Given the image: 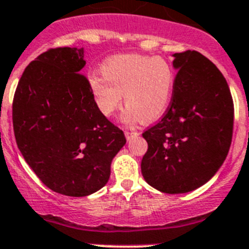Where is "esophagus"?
Returning <instances> with one entry per match:
<instances>
[{"instance_id":"34e87169","label":"esophagus","mask_w":249,"mask_h":249,"mask_svg":"<svg viewBox=\"0 0 249 249\" xmlns=\"http://www.w3.org/2000/svg\"><path fill=\"white\" fill-rule=\"evenodd\" d=\"M124 135H126L127 140H129L131 137H133V136L137 135V132H136L135 129H126V131H124Z\"/></svg>"}]
</instances>
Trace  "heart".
I'll use <instances>...</instances> for the list:
<instances>
[{
	"label": "heart",
	"mask_w": 249,
	"mask_h": 249,
	"mask_svg": "<svg viewBox=\"0 0 249 249\" xmlns=\"http://www.w3.org/2000/svg\"><path fill=\"white\" fill-rule=\"evenodd\" d=\"M102 76L92 74L89 87L101 113L109 117L123 100L124 118L151 123L164 113L172 97L175 71L163 57L121 54L107 59Z\"/></svg>",
	"instance_id": "obj_1"
}]
</instances>
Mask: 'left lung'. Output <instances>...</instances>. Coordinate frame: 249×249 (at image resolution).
<instances>
[{
    "mask_svg": "<svg viewBox=\"0 0 249 249\" xmlns=\"http://www.w3.org/2000/svg\"><path fill=\"white\" fill-rule=\"evenodd\" d=\"M168 108L142 133L148 149L141 171L163 193H186L208 182L224 162L233 135L230 87L217 66L197 51L175 53Z\"/></svg>",
    "mask_w": 249,
    "mask_h": 249,
    "instance_id": "8db88e82",
    "label": "left lung"
}]
</instances>
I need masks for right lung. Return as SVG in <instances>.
<instances>
[{
  "label": "right lung",
  "mask_w": 249,
  "mask_h": 249,
  "mask_svg": "<svg viewBox=\"0 0 249 249\" xmlns=\"http://www.w3.org/2000/svg\"><path fill=\"white\" fill-rule=\"evenodd\" d=\"M83 48H50L25 68L12 103L22 156L53 192L85 197L101 190L126 143L122 129L101 113L81 70Z\"/></svg>",
  "instance_id": "1"
}]
</instances>
